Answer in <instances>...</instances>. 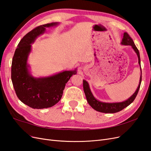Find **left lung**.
Segmentation results:
<instances>
[{
    "instance_id": "left-lung-1",
    "label": "left lung",
    "mask_w": 151,
    "mask_h": 151,
    "mask_svg": "<svg viewBox=\"0 0 151 151\" xmlns=\"http://www.w3.org/2000/svg\"><path fill=\"white\" fill-rule=\"evenodd\" d=\"M121 45H129V46H131L132 48L134 50V52L136 53L138 57V60H139L138 63L140 65V77L139 86L137 87V88L136 91H135V93L132 94L130 98L125 100V101H122V102H115V103H105V102L100 101L99 100L97 99L94 96L89 88V83L86 80L84 79L83 89H84V93L87 99V101L88 102L89 104L91 107L97 111L104 113H115L120 111L122 110L123 109L127 107L129 105H130L134 101V99L136 98L137 95V93L139 92V90L141 84V81H142L140 58V53L139 52V50L135 45L133 40L131 38V37L129 35V34L126 33V32H125L123 35V38L121 42Z\"/></svg>"
}]
</instances>
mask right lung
I'll use <instances>...</instances> for the list:
<instances>
[{
    "instance_id": "add662e5",
    "label": "right lung",
    "mask_w": 151,
    "mask_h": 151,
    "mask_svg": "<svg viewBox=\"0 0 151 151\" xmlns=\"http://www.w3.org/2000/svg\"><path fill=\"white\" fill-rule=\"evenodd\" d=\"M60 22H52L36 27L27 33L18 44L12 58L11 80L20 101L34 109L50 108L60 101L65 84L77 74V69L63 70L47 77H35L31 73L28 57L31 45L46 28L58 26Z\"/></svg>"
}]
</instances>
